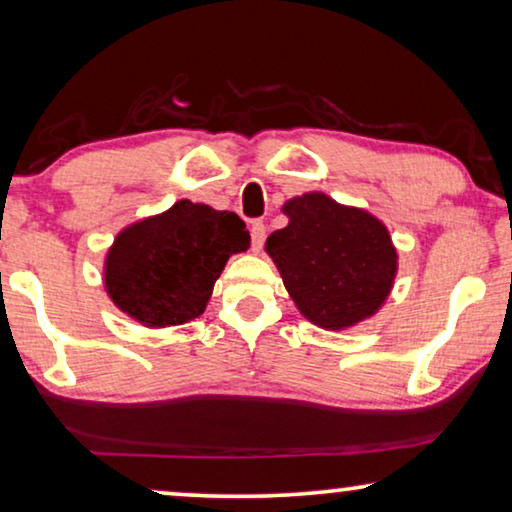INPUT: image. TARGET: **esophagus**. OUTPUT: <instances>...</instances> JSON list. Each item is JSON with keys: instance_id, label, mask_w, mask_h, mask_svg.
Here are the masks:
<instances>
[{"instance_id": "1", "label": "esophagus", "mask_w": 512, "mask_h": 512, "mask_svg": "<svg viewBox=\"0 0 512 512\" xmlns=\"http://www.w3.org/2000/svg\"><path fill=\"white\" fill-rule=\"evenodd\" d=\"M263 242H265V224L263 221H254V224H251V249L258 254L263 247Z\"/></svg>"}]
</instances>
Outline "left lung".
<instances>
[{"instance_id":"left-lung-1","label":"left lung","mask_w":512,"mask_h":512,"mask_svg":"<svg viewBox=\"0 0 512 512\" xmlns=\"http://www.w3.org/2000/svg\"><path fill=\"white\" fill-rule=\"evenodd\" d=\"M288 226L265 251L302 316L323 330L353 328L379 311L395 286L397 249L379 217L323 191L286 201Z\"/></svg>"}]
</instances>
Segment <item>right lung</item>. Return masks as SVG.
<instances>
[{
    "label": "right lung",
    "mask_w": 512,
    "mask_h": 512,
    "mask_svg": "<svg viewBox=\"0 0 512 512\" xmlns=\"http://www.w3.org/2000/svg\"><path fill=\"white\" fill-rule=\"evenodd\" d=\"M249 244L238 214L182 198L117 233L103 258V288L145 328L184 325L203 314L228 258Z\"/></svg>",
    "instance_id": "add662e5"
}]
</instances>
